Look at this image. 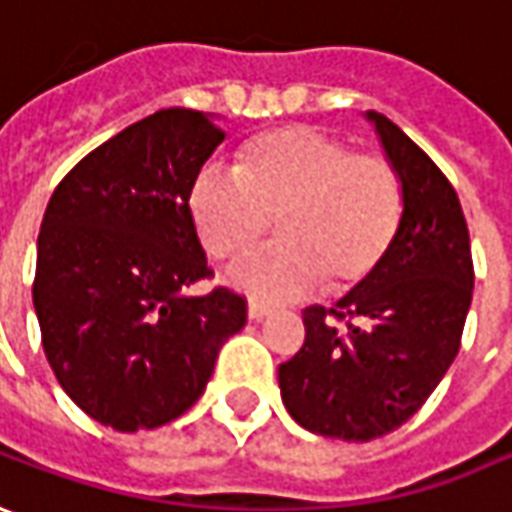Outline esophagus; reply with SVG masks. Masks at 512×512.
Returning <instances> with one entry per match:
<instances>
[{
  "instance_id": "34e87169",
  "label": "esophagus",
  "mask_w": 512,
  "mask_h": 512,
  "mask_svg": "<svg viewBox=\"0 0 512 512\" xmlns=\"http://www.w3.org/2000/svg\"><path fill=\"white\" fill-rule=\"evenodd\" d=\"M270 307L267 304H262V301H250L248 304V318L250 321H262V318H267L270 315Z\"/></svg>"
}]
</instances>
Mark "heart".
Returning a JSON list of instances; mask_svg holds the SVG:
<instances>
[{"mask_svg": "<svg viewBox=\"0 0 512 512\" xmlns=\"http://www.w3.org/2000/svg\"><path fill=\"white\" fill-rule=\"evenodd\" d=\"M185 200L216 259L253 248L276 216L281 239L228 270L231 284L262 301H293L321 281L332 293L358 287L386 262L406 216L403 180L389 160L312 126L253 137L236 154V171L202 166Z\"/></svg>", "mask_w": 512, "mask_h": 512, "instance_id": "b5f03b06", "label": "heart"}]
</instances>
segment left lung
<instances>
[{
	"label": "left lung",
	"instance_id": "obj_1",
	"mask_svg": "<svg viewBox=\"0 0 512 512\" xmlns=\"http://www.w3.org/2000/svg\"><path fill=\"white\" fill-rule=\"evenodd\" d=\"M366 118L403 180V228L363 284L329 310H304V346L279 366L290 417L346 442L383 437L420 411L454 363L473 296L471 236L454 185L386 115Z\"/></svg>",
	"mask_w": 512,
	"mask_h": 512
}]
</instances>
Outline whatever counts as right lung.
Wrapping results in <instances>:
<instances>
[{"label":"right lung","mask_w":512,"mask_h":512,"mask_svg":"<svg viewBox=\"0 0 512 512\" xmlns=\"http://www.w3.org/2000/svg\"><path fill=\"white\" fill-rule=\"evenodd\" d=\"M225 140L211 115L160 109L58 183L41 219L33 307L61 389L115 431L157 428L200 400L248 304L211 279L188 185Z\"/></svg>","instance_id":"right-lung-1"}]
</instances>
